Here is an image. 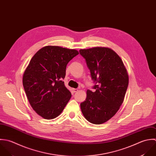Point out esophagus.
I'll return each mask as SVG.
<instances>
[{
    "label": "esophagus",
    "mask_w": 156,
    "mask_h": 156,
    "mask_svg": "<svg viewBox=\"0 0 156 156\" xmlns=\"http://www.w3.org/2000/svg\"><path fill=\"white\" fill-rule=\"evenodd\" d=\"M73 91L74 93H76V92H77V91H78V90H77V88H73Z\"/></svg>",
    "instance_id": "1"
}]
</instances>
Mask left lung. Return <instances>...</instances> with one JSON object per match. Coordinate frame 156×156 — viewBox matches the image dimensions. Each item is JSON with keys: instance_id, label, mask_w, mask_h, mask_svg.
Listing matches in <instances>:
<instances>
[{"instance_id": "left-lung-1", "label": "left lung", "mask_w": 156, "mask_h": 156, "mask_svg": "<svg viewBox=\"0 0 156 156\" xmlns=\"http://www.w3.org/2000/svg\"><path fill=\"white\" fill-rule=\"evenodd\" d=\"M94 83L88 90L85 101L80 104L86 119L102 124L112 117L123 102L128 86V76L120 57L112 50L94 47L80 50Z\"/></svg>"}]
</instances>
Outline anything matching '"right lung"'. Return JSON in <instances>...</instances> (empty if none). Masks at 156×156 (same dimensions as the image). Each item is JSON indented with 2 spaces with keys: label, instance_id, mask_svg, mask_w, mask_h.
Masks as SVG:
<instances>
[{
  "label": "right lung",
  "instance_id": "1",
  "mask_svg": "<svg viewBox=\"0 0 156 156\" xmlns=\"http://www.w3.org/2000/svg\"><path fill=\"white\" fill-rule=\"evenodd\" d=\"M79 54L76 50L46 46L31 59L23 76V85L33 109L45 119L57 117L71 94L63 82L68 63Z\"/></svg>",
  "mask_w": 156,
  "mask_h": 156
}]
</instances>
